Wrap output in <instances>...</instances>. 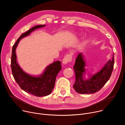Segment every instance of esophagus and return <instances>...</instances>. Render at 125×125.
Returning <instances> with one entry per match:
<instances>
[{"label":"esophagus","instance_id":"obj_1","mask_svg":"<svg viewBox=\"0 0 125 125\" xmlns=\"http://www.w3.org/2000/svg\"><path fill=\"white\" fill-rule=\"evenodd\" d=\"M72 55L71 54H68L66 55L63 59V63L64 64H66L68 62H70L72 61Z\"/></svg>","mask_w":125,"mask_h":125}]
</instances>
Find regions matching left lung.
I'll return each instance as SVG.
<instances>
[{
	"instance_id": "8db88e82",
	"label": "left lung",
	"mask_w": 125,
	"mask_h": 125,
	"mask_svg": "<svg viewBox=\"0 0 125 125\" xmlns=\"http://www.w3.org/2000/svg\"><path fill=\"white\" fill-rule=\"evenodd\" d=\"M114 55L112 60L107 62L102 69L88 80L83 79L85 73V62L81 53L78 55L73 68L75 72L76 81L73 87L75 91L81 94H92L98 91L104 85L111 76L114 68Z\"/></svg>"
}]
</instances>
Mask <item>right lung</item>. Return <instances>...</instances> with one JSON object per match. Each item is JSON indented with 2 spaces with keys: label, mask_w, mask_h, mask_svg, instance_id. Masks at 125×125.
<instances>
[{
  "label": "right lung",
  "mask_w": 125,
  "mask_h": 125,
  "mask_svg": "<svg viewBox=\"0 0 125 125\" xmlns=\"http://www.w3.org/2000/svg\"><path fill=\"white\" fill-rule=\"evenodd\" d=\"M45 26H35L20 35L12 47L11 66L13 77L21 89L34 96L41 97L49 95L54 87L56 78L61 70L59 61L53 62L46 67L44 73L39 77H33L26 74L20 67L16 61V48L20 40L27 36L35 29Z\"/></svg>",
  "instance_id": "1"
}]
</instances>
